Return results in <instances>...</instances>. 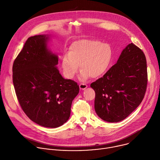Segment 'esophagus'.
Returning <instances> with one entry per match:
<instances>
[{
	"instance_id": "34e87169",
	"label": "esophagus",
	"mask_w": 160,
	"mask_h": 160,
	"mask_svg": "<svg viewBox=\"0 0 160 160\" xmlns=\"http://www.w3.org/2000/svg\"><path fill=\"white\" fill-rule=\"evenodd\" d=\"M79 87H80V88L81 90H84V89H85L87 87V85L85 84V83H81L79 85Z\"/></svg>"
}]
</instances>
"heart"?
Masks as SVG:
<instances>
[{"label":"heart","instance_id":"heart-1","mask_svg":"<svg viewBox=\"0 0 160 160\" xmlns=\"http://www.w3.org/2000/svg\"><path fill=\"white\" fill-rule=\"evenodd\" d=\"M112 51L110 45L96 40L82 39L74 42L61 59V67L65 77L73 79L79 65L82 70L80 78L90 77L98 78L107 72L111 62Z\"/></svg>","mask_w":160,"mask_h":160}]
</instances>
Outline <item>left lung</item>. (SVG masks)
I'll use <instances>...</instances> for the list:
<instances>
[{"label":"left lung","instance_id":"1","mask_svg":"<svg viewBox=\"0 0 160 160\" xmlns=\"http://www.w3.org/2000/svg\"><path fill=\"white\" fill-rule=\"evenodd\" d=\"M147 84L145 54L131 43L123 50L117 62L90 84L96 92L97 115L108 122L124 120L141 103Z\"/></svg>","mask_w":160,"mask_h":160}]
</instances>
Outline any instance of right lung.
<instances>
[{
    "instance_id": "obj_1",
    "label": "right lung",
    "mask_w": 160,
    "mask_h": 160,
    "mask_svg": "<svg viewBox=\"0 0 160 160\" xmlns=\"http://www.w3.org/2000/svg\"><path fill=\"white\" fill-rule=\"evenodd\" d=\"M48 37L28 38L12 66V82L19 105L37 124L56 128L69 119L79 86L64 79L56 66L58 58L47 47Z\"/></svg>"
}]
</instances>
